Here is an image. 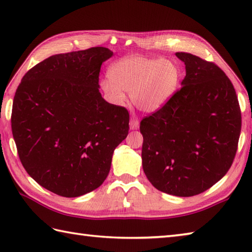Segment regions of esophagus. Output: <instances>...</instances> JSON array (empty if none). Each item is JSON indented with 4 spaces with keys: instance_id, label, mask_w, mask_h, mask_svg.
<instances>
[{
    "instance_id": "obj_1",
    "label": "esophagus",
    "mask_w": 252,
    "mask_h": 252,
    "mask_svg": "<svg viewBox=\"0 0 252 252\" xmlns=\"http://www.w3.org/2000/svg\"><path fill=\"white\" fill-rule=\"evenodd\" d=\"M138 125H140V122H138V120L136 119V117L133 116L131 118V120H130V129L131 130H136L138 127Z\"/></svg>"
}]
</instances>
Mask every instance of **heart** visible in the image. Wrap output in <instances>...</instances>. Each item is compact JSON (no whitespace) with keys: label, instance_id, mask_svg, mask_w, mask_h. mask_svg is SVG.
<instances>
[{"label":"heart","instance_id":"heart-1","mask_svg":"<svg viewBox=\"0 0 252 252\" xmlns=\"http://www.w3.org/2000/svg\"><path fill=\"white\" fill-rule=\"evenodd\" d=\"M108 74L100 85L112 103H125L127 92L136 108L148 112L160 108L172 96L180 80L173 63L146 57L122 58L112 63Z\"/></svg>","mask_w":252,"mask_h":252}]
</instances>
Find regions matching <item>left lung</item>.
Returning <instances> with one entry per match:
<instances>
[{"instance_id":"8db88e82","label":"left lung","mask_w":252,"mask_h":252,"mask_svg":"<svg viewBox=\"0 0 252 252\" xmlns=\"http://www.w3.org/2000/svg\"><path fill=\"white\" fill-rule=\"evenodd\" d=\"M185 63L182 88L141 121L142 163L158 190L190 197L210 189L231 168L242 114L231 80L215 63L175 53Z\"/></svg>"}]
</instances>
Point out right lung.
<instances>
[{"instance_id":"right-lung-1","label":"right lung","mask_w":252,"mask_h":252,"mask_svg":"<svg viewBox=\"0 0 252 252\" xmlns=\"http://www.w3.org/2000/svg\"><path fill=\"white\" fill-rule=\"evenodd\" d=\"M112 55L103 46L53 55L16 90L12 131L19 159L54 194L79 197L99 187L129 132V112L98 90L100 66Z\"/></svg>"}]
</instances>
